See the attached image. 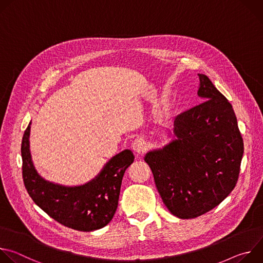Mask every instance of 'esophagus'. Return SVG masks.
Listing matches in <instances>:
<instances>
[{
    "instance_id": "34e87169",
    "label": "esophagus",
    "mask_w": 263,
    "mask_h": 263,
    "mask_svg": "<svg viewBox=\"0 0 263 263\" xmlns=\"http://www.w3.org/2000/svg\"><path fill=\"white\" fill-rule=\"evenodd\" d=\"M132 149L137 154H142L146 149V143L142 138H137L132 142Z\"/></svg>"
}]
</instances>
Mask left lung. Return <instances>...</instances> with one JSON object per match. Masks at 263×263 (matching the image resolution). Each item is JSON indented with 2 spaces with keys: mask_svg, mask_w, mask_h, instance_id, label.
Here are the masks:
<instances>
[{
  "mask_svg": "<svg viewBox=\"0 0 263 263\" xmlns=\"http://www.w3.org/2000/svg\"><path fill=\"white\" fill-rule=\"evenodd\" d=\"M198 76L204 102L179 115L173 139L144 156L164 205L182 219L210 211L230 195L243 155L231 104L206 74Z\"/></svg>",
  "mask_w": 263,
  "mask_h": 263,
  "instance_id": "left-lung-1",
  "label": "left lung"
}]
</instances>
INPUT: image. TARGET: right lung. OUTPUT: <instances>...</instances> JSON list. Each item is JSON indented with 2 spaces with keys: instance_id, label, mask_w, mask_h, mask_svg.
I'll use <instances>...</instances> for the list:
<instances>
[{
  "instance_id": "right-lung-1",
  "label": "right lung",
  "mask_w": 263,
  "mask_h": 263,
  "mask_svg": "<svg viewBox=\"0 0 263 263\" xmlns=\"http://www.w3.org/2000/svg\"><path fill=\"white\" fill-rule=\"evenodd\" d=\"M31 122L22 140L23 179L34 203L63 226L83 232L99 230L114 217L125 171L134 161L131 149L110 158L100 173L81 185L49 181L36 171L30 152Z\"/></svg>"
}]
</instances>
